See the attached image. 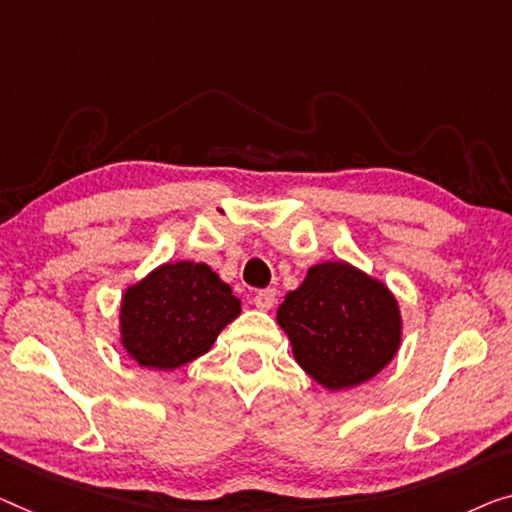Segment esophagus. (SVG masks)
I'll return each instance as SVG.
<instances>
[{
    "instance_id": "1",
    "label": "esophagus",
    "mask_w": 512,
    "mask_h": 512,
    "mask_svg": "<svg viewBox=\"0 0 512 512\" xmlns=\"http://www.w3.org/2000/svg\"><path fill=\"white\" fill-rule=\"evenodd\" d=\"M253 303L259 310H271L273 303H276V289H262V292H257L253 296Z\"/></svg>"
}]
</instances>
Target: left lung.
Here are the masks:
<instances>
[{"instance_id":"1","label":"left lung","mask_w":512,"mask_h":512,"mask_svg":"<svg viewBox=\"0 0 512 512\" xmlns=\"http://www.w3.org/2000/svg\"><path fill=\"white\" fill-rule=\"evenodd\" d=\"M276 319L296 363L329 391L365 384L393 361L402 342L391 289L347 262L310 266Z\"/></svg>"}]
</instances>
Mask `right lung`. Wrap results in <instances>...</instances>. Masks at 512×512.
Returning <instances> with one entry per match:
<instances>
[{"label":"right lung","instance_id":"add662e5","mask_svg":"<svg viewBox=\"0 0 512 512\" xmlns=\"http://www.w3.org/2000/svg\"><path fill=\"white\" fill-rule=\"evenodd\" d=\"M239 315L241 301L211 266L167 262L124 292L121 345L142 368L177 370L207 354Z\"/></svg>","mask_w":512,"mask_h":512}]
</instances>
